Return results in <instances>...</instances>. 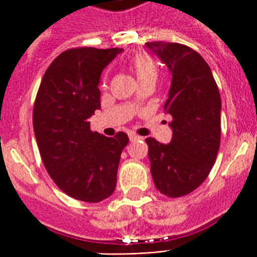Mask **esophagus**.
<instances>
[{"instance_id": "obj_1", "label": "esophagus", "mask_w": 257, "mask_h": 257, "mask_svg": "<svg viewBox=\"0 0 257 257\" xmlns=\"http://www.w3.org/2000/svg\"><path fill=\"white\" fill-rule=\"evenodd\" d=\"M128 136H129V140H131V142H137V140H140V139H142V137L137 136L136 133H133V132L128 133Z\"/></svg>"}]
</instances>
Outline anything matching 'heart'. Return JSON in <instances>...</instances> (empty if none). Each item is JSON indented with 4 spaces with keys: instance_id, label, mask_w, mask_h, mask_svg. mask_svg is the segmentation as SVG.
Here are the masks:
<instances>
[{
    "instance_id": "b5f03b06",
    "label": "heart",
    "mask_w": 257,
    "mask_h": 257,
    "mask_svg": "<svg viewBox=\"0 0 257 257\" xmlns=\"http://www.w3.org/2000/svg\"><path fill=\"white\" fill-rule=\"evenodd\" d=\"M131 68L132 71L135 72V75L137 76L139 82L146 81H156L158 79V68H156V64L152 60L150 55L146 54V52H137V54L133 55L132 60H131ZM107 83L106 76H103L101 85L105 87Z\"/></svg>"
}]
</instances>
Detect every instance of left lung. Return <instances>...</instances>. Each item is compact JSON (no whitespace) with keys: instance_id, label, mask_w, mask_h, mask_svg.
Here are the masks:
<instances>
[{"instance_id":"8db88e82","label":"left lung","mask_w":257,"mask_h":257,"mask_svg":"<svg viewBox=\"0 0 257 257\" xmlns=\"http://www.w3.org/2000/svg\"><path fill=\"white\" fill-rule=\"evenodd\" d=\"M147 47L172 74L164 110L172 117L170 144L146 139L154 183L170 198L187 195L202 185L221 142V97L209 64L193 48L154 42Z\"/></svg>"}]
</instances>
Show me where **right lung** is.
I'll return each instance as SVG.
<instances>
[{
    "mask_svg": "<svg viewBox=\"0 0 257 257\" xmlns=\"http://www.w3.org/2000/svg\"><path fill=\"white\" fill-rule=\"evenodd\" d=\"M121 51L79 47L62 52L47 68L33 105V131L47 172L63 193L83 202L113 194L129 142L124 132H93L89 122L101 109V72Z\"/></svg>",
    "mask_w": 257,
    "mask_h": 257,
    "instance_id": "1",
    "label": "right lung"
}]
</instances>
